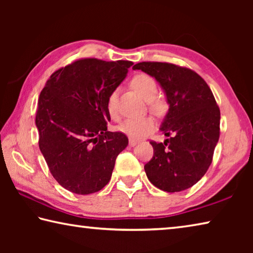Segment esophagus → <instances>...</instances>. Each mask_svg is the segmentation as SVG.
<instances>
[{
	"instance_id": "34e87169",
	"label": "esophagus",
	"mask_w": 253,
	"mask_h": 253,
	"mask_svg": "<svg viewBox=\"0 0 253 253\" xmlns=\"http://www.w3.org/2000/svg\"><path fill=\"white\" fill-rule=\"evenodd\" d=\"M136 144H137V140H135L134 138H129V145H130V146H135Z\"/></svg>"
}]
</instances>
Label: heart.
Returning <instances> with one entry per match:
<instances>
[{
  "label": "heart",
  "instance_id": "b5f03b06",
  "mask_svg": "<svg viewBox=\"0 0 253 253\" xmlns=\"http://www.w3.org/2000/svg\"><path fill=\"white\" fill-rule=\"evenodd\" d=\"M130 84L132 89L142 96L145 100L148 101L149 108L155 113H160L163 108L161 101H158L154 98L157 93V84L153 77L146 74L136 75L131 79ZM107 113L111 119L117 121L119 118V109H118V91L113 90L106 101ZM155 128V123L153 118L144 116V117H131L127 118L125 121L119 124L117 129L124 134L131 137V138H143L147 136L149 132H152Z\"/></svg>",
  "mask_w": 253,
  "mask_h": 253
}]
</instances>
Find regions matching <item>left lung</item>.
I'll return each instance as SVG.
<instances>
[{"instance_id":"8db88e82","label":"left lung","mask_w":253,"mask_h":253,"mask_svg":"<svg viewBox=\"0 0 253 253\" xmlns=\"http://www.w3.org/2000/svg\"><path fill=\"white\" fill-rule=\"evenodd\" d=\"M152 76L169 105L161 130L169 138L152 140V160L144 166L149 181L162 191L181 192L198 183L212 163L220 137V108L202 77L168 62H139L132 67Z\"/></svg>"}]
</instances>
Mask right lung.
Instances as JSON below:
<instances>
[{
  "label": "right lung",
  "mask_w": 253,
  "mask_h": 253,
  "mask_svg": "<svg viewBox=\"0 0 253 253\" xmlns=\"http://www.w3.org/2000/svg\"><path fill=\"white\" fill-rule=\"evenodd\" d=\"M130 66L127 60L79 59L54 71L42 89L36 116L40 151L55 181L72 193L106 186L127 147L124 132L107 130L106 101Z\"/></svg>",
  "instance_id": "obj_1"
}]
</instances>
